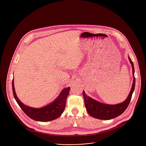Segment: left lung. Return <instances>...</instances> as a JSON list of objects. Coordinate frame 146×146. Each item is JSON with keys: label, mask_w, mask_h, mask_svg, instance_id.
<instances>
[{"label": "left lung", "mask_w": 146, "mask_h": 146, "mask_svg": "<svg viewBox=\"0 0 146 146\" xmlns=\"http://www.w3.org/2000/svg\"><path fill=\"white\" fill-rule=\"evenodd\" d=\"M129 60L131 64L132 68V74L133 76V83L131 91L124 102L122 103L114 105L104 104L99 102L97 101L88 96L83 91V95L84 98L85 106L88 113L94 118L101 120H110L116 118L121 115L125 111L128 107L132 97V93L135 89V78L134 76L135 70L133 64L130 57L129 56Z\"/></svg>", "instance_id": "left-lung-1"}]
</instances>
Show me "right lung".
<instances>
[{
    "instance_id": "add662e5",
    "label": "right lung",
    "mask_w": 146,
    "mask_h": 146,
    "mask_svg": "<svg viewBox=\"0 0 146 146\" xmlns=\"http://www.w3.org/2000/svg\"><path fill=\"white\" fill-rule=\"evenodd\" d=\"M12 87L14 98L21 110L32 119L42 122L53 120L60 117L65 108L66 100L70 90V87L64 88L53 102L42 108H35L25 105L17 97L14 88V79L12 81Z\"/></svg>"
}]
</instances>
